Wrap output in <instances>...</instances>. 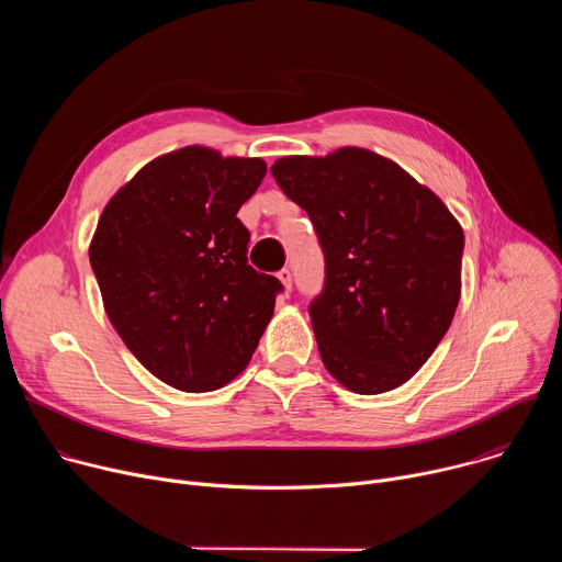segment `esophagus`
<instances>
[{
	"label": "esophagus",
	"instance_id": "34e87169",
	"mask_svg": "<svg viewBox=\"0 0 562 562\" xmlns=\"http://www.w3.org/2000/svg\"><path fill=\"white\" fill-rule=\"evenodd\" d=\"M278 280H280V284H282V289H284V293H291V284H293L291 271H289V269H282V271L278 273Z\"/></svg>",
	"mask_w": 562,
	"mask_h": 562
}]
</instances>
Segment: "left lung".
<instances>
[{
    "mask_svg": "<svg viewBox=\"0 0 562 562\" xmlns=\"http://www.w3.org/2000/svg\"><path fill=\"white\" fill-rule=\"evenodd\" d=\"M271 173L319 237L327 280L308 306L319 358L349 391L405 384L458 308L464 233L393 159L360 146L286 155Z\"/></svg>",
    "mask_w": 562,
    "mask_h": 562,
    "instance_id": "left-lung-1",
    "label": "left lung"
}]
</instances>
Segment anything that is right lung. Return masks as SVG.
<instances>
[{
  "instance_id": "1",
  "label": "right lung",
  "mask_w": 562,
  "mask_h": 562,
  "mask_svg": "<svg viewBox=\"0 0 562 562\" xmlns=\"http://www.w3.org/2000/svg\"><path fill=\"white\" fill-rule=\"evenodd\" d=\"M265 176L260 157L184 146L150 159L98 220L89 258L104 311L169 386L228 384L269 325L282 286L247 265L249 231L235 217Z\"/></svg>"
}]
</instances>
